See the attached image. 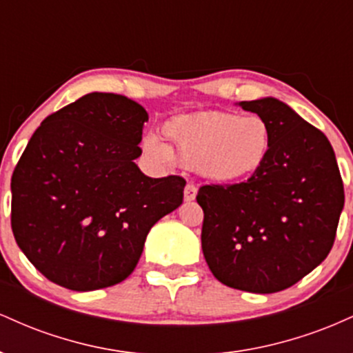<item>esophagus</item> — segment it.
Wrapping results in <instances>:
<instances>
[{"mask_svg": "<svg viewBox=\"0 0 353 353\" xmlns=\"http://www.w3.org/2000/svg\"><path fill=\"white\" fill-rule=\"evenodd\" d=\"M196 196H197V185L192 184V182H189L184 189V201H188V202L194 201L196 199Z\"/></svg>", "mask_w": 353, "mask_h": 353, "instance_id": "obj_1", "label": "esophagus"}]
</instances>
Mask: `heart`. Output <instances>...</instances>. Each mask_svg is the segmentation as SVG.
<instances>
[{
	"instance_id": "1",
	"label": "heart",
	"mask_w": 353,
	"mask_h": 353,
	"mask_svg": "<svg viewBox=\"0 0 353 353\" xmlns=\"http://www.w3.org/2000/svg\"><path fill=\"white\" fill-rule=\"evenodd\" d=\"M163 131L168 144L149 136L143 143L144 151L163 163L176 157L214 182H241L255 176L272 149L270 125L259 114L199 112L168 121Z\"/></svg>"
}]
</instances>
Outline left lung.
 <instances>
[{"instance_id":"obj_1","label":"left lung","mask_w":353,"mask_h":353,"mask_svg":"<svg viewBox=\"0 0 353 353\" xmlns=\"http://www.w3.org/2000/svg\"><path fill=\"white\" fill-rule=\"evenodd\" d=\"M272 131L264 168L237 184H205L202 252L232 289L274 294L317 267L334 245L343 182L325 134L274 98L242 101Z\"/></svg>"}]
</instances>
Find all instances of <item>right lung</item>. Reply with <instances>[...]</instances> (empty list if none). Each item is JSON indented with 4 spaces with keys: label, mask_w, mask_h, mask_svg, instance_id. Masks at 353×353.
<instances>
[{
    "label": "right lung",
    "mask_w": 353,
    "mask_h": 353,
    "mask_svg": "<svg viewBox=\"0 0 353 353\" xmlns=\"http://www.w3.org/2000/svg\"><path fill=\"white\" fill-rule=\"evenodd\" d=\"M145 109L89 92L43 121L11 177V229L48 281L88 292L123 282L149 230L182 204L181 176L139 171Z\"/></svg>",
    "instance_id": "obj_1"
}]
</instances>
